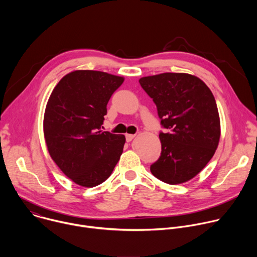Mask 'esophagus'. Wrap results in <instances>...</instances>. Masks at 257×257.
Listing matches in <instances>:
<instances>
[{
	"label": "esophagus",
	"instance_id": "obj_1",
	"mask_svg": "<svg viewBox=\"0 0 257 257\" xmlns=\"http://www.w3.org/2000/svg\"><path fill=\"white\" fill-rule=\"evenodd\" d=\"M135 136H136L135 134H126V140H127L128 142H130Z\"/></svg>",
	"mask_w": 257,
	"mask_h": 257
}]
</instances>
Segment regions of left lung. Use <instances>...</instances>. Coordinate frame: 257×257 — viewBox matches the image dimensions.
<instances>
[{
  "label": "left lung",
  "instance_id": "1",
  "mask_svg": "<svg viewBox=\"0 0 257 257\" xmlns=\"http://www.w3.org/2000/svg\"><path fill=\"white\" fill-rule=\"evenodd\" d=\"M154 100L161 124L162 154L152 174L171 185L194 178L213 157L221 137L214 96L198 77L187 73H162L139 79Z\"/></svg>",
  "mask_w": 257,
  "mask_h": 257
}]
</instances>
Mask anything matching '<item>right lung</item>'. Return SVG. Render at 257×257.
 <instances>
[{
  "label": "right lung",
  "instance_id": "obj_1",
  "mask_svg": "<svg viewBox=\"0 0 257 257\" xmlns=\"http://www.w3.org/2000/svg\"><path fill=\"white\" fill-rule=\"evenodd\" d=\"M124 77L93 70L65 75L53 89L44 116L49 154L77 185L94 187L111 176L126 141L100 130L106 104Z\"/></svg>",
  "mask_w": 257,
  "mask_h": 257
}]
</instances>
